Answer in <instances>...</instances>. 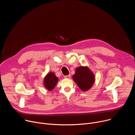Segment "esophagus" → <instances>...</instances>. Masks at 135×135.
Here are the masks:
<instances>
[{
    "label": "esophagus",
    "instance_id": "obj_1",
    "mask_svg": "<svg viewBox=\"0 0 135 135\" xmlns=\"http://www.w3.org/2000/svg\"><path fill=\"white\" fill-rule=\"evenodd\" d=\"M70 78H71L70 75H66V76H64V78L67 79H70Z\"/></svg>",
    "mask_w": 135,
    "mask_h": 135
}]
</instances>
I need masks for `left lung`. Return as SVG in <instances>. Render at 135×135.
I'll list each match as a JSON object with an SVG mask.
<instances>
[{"label":"left lung","mask_w":135,"mask_h":135,"mask_svg":"<svg viewBox=\"0 0 135 135\" xmlns=\"http://www.w3.org/2000/svg\"><path fill=\"white\" fill-rule=\"evenodd\" d=\"M73 79L79 87L83 91L89 90L94 82V75L86 67H79L76 69Z\"/></svg>","instance_id":"obj_1"}]
</instances>
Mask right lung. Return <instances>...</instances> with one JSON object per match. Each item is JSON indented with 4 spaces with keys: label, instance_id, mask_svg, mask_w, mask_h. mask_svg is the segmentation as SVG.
Wrapping results in <instances>:
<instances>
[{
    "label": "right lung",
    "instance_id": "add662e5",
    "mask_svg": "<svg viewBox=\"0 0 135 135\" xmlns=\"http://www.w3.org/2000/svg\"><path fill=\"white\" fill-rule=\"evenodd\" d=\"M58 79L54 73L50 72L47 74L44 80V85L49 91L53 90L56 85Z\"/></svg>",
    "mask_w": 135,
    "mask_h": 135
}]
</instances>
